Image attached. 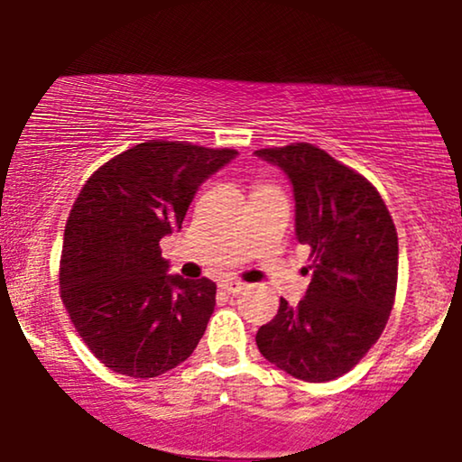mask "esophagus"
Instances as JSON below:
<instances>
[{
	"mask_svg": "<svg viewBox=\"0 0 462 462\" xmlns=\"http://www.w3.org/2000/svg\"><path fill=\"white\" fill-rule=\"evenodd\" d=\"M220 290H225L226 294H239L242 290H245V283L237 280H225L220 282Z\"/></svg>",
	"mask_w": 462,
	"mask_h": 462,
	"instance_id": "1",
	"label": "esophagus"
}]
</instances>
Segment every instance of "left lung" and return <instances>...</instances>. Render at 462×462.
Instances as JSON below:
<instances>
[{"mask_svg":"<svg viewBox=\"0 0 462 462\" xmlns=\"http://www.w3.org/2000/svg\"><path fill=\"white\" fill-rule=\"evenodd\" d=\"M288 176L296 239L311 248L313 275L299 305L280 300L258 328L264 359L290 376H343L381 337L397 286V231L374 187L309 143L256 151Z\"/></svg>","mask_w":462,"mask_h":462,"instance_id":"8db88e82","label":"left lung"}]
</instances>
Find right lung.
Wrapping results in <instances>:
<instances>
[{
    "instance_id": "obj_1",
    "label": "right lung",
    "mask_w": 462,
    "mask_h": 462,
    "mask_svg": "<svg viewBox=\"0 0 462 462\" xmlns=\"http://www.w3.org/2000/svg\"><path fill=\"white\" fill-rule=\"evenodd\" d=\"M236 155L149 141L86 180L65 226L59 280L75 330L106 368L160 376L204 337L217 283L170 275L160 239L180 229L201 182Z\"/></svg>"
}]
</instances>
